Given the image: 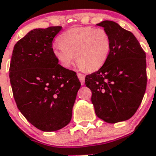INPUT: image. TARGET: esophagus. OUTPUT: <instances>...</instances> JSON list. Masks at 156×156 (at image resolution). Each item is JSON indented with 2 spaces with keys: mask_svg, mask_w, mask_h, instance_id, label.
Instances as JSON below:
<instances>
[{
  "mask_svg": "<svg viewBox=\"0 0 156 156\" xmlns=\"http://www.w3.org/2000/svg\"><path fill=\"white\" fill-rule=\"evenodd\" d=\"M77 76H78V78H79L80 81V83H81V84H82V85L84 84L85 76L83 75V74L80 73H77Z\"/></svg>",
  "mask_w": 156,
  "mask_h": 156,
  "instance_id": "obj_1",
  "label": "esophagus"
}]
</instances>
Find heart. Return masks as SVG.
I'll list each match as a JSON object with an SVG mask.
<instances>
[{
	"label": "heart",
	"instance_id": "obj_1",
	"mask_svg": "<svg viewBox=\"0 0 156 156\" xmlns=\"http://www.w3.org/2000/svg\"><path fill=\"white\" fill-rule=\"evenodd\" d=\"M59 44L52 47V54L59 64L70 67L76 59L81 69L94 72L101 68L111 51V37L104 29L74 27L58 37Z\"/></svg>",
	"mask_w": 156,
	"mask_h": 156
}]
</instances>
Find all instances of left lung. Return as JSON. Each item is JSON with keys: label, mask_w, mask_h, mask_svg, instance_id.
Masks as SVG:
<instances>
[{"label": "left lung", "mask_w": 156, "mask_h": 156, "mask_svg": "<svg viewBox=\"0 0 156 156\" xmlns=\"http://www.w3.org/2000/svg\"><path fill=\"white\" fill-rule=\"evenodd\" d=\"M111 37L109 56L97 72L85 77L98 118L108 123L131 118L139 108L147 85L146 55L138 41L112 21L97 24Z\"/></svg>", "instance_id": "8db88e82"}]
</instances>
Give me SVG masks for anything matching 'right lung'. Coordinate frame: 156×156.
<instances>
[{
	"label": "right lung",
	"mask_w": 156,
	"mask_h": 156,
	"mask_svg": "<svg viewBox=\"0 0 156 156\" xmlns=\"http://www.w3.org/2000/svg\"><path fill=\"white\" fill-rule=\"evenodd\" d=\"M62 27L34 29L14 46L9 69L12 92L25 118L42 131L68 125L80 88L76 73L52 54V41Z\"/></svg>",
	"instance_id": "obj_1"
}]
</instances>
